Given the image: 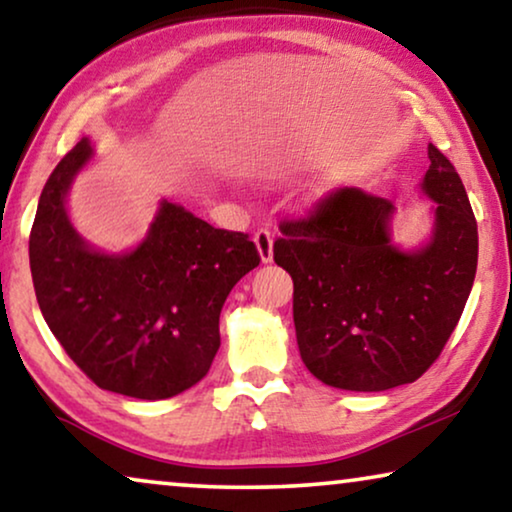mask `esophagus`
Here are the masks:
<instances>
[{
  "mask_svg": "<svg viewBox=\"0 0 512 512\" xmlns=\"http://www.w3.org/2000/svg\"><path fill=\"white\" fill-rule=\"evenodd\" d=\"M254 242H256L258 254H261V261L270 263L272 261V233H270V230L268 228H258L254 233Z\"/></svg>",
  "mask_w": 512,
  "mask_h": 512,
  "instance_id": "obj_1",
  "label": "esophagus"
}]
</instances>
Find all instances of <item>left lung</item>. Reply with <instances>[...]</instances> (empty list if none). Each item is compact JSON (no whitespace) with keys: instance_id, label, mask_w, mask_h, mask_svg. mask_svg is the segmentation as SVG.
Returning a JSON list of instances; mask_svg holds the SVG:
<instances>
[{"instance_id":"8db88e82","label":"left lung","mask_w":512,"mask_h":512,"mask_svg":"<svg viewBox=\"0 0 512 512\" xmlns=\"http://www.w3.org/2000/svg\"><path fill=\"white\" fill-rule=\"evenodd\" d=\"M422 191L433 235L422 249L391 244L396 207L340 188L303 219L279 223L275 263L293 279L300 359L328 387L384 391L422 377L443 352L473 289L478 223L457 170L429 144Z\"/></svg>"}]
</instances>
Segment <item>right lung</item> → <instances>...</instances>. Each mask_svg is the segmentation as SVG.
<instances>
[{
	"label": "right lung",
	"instance_id": "add662e5",
	"mask_svg": "<svg viewBox=\"0 0 512 512\" xmlns=\"http://www.w3.org/2000/svg\"><path fill=\"white\" fill-rule=\"evenodd\" d=\"M90 158L83 137L41 191L30 233L39 310L100 389L172 398L207 375L221 345V307L261 256L249 235L209 226L167 200L137 249H93L65 209L69 186Z\"/></svg>",
	"mask_w": 512,
	"mask_h": 512
}]
</instances>
